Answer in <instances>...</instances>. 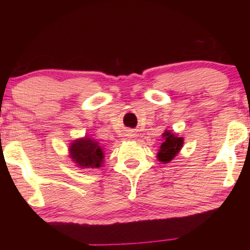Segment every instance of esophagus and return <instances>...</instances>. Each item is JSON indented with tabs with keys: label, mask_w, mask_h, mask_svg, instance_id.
Masks as SVG:
<instances>
[{
	"label": "esophagus",
	"mask_w": 250,
	"mask_h": 250,
	"mask_svg": "<svg viewBox=\"0 0 250 250\" xmlns=\"http://www.w3.org/2000/svg\"><path fill=\"white\" fill-rule=\"evenodd\" d=\"M128 136H129V134H128Z\"/></svg>",
	"instance_id": "34e87169"
}]
</instances>
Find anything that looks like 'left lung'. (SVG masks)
Listing matches in <instances>:
<instances>
[{
    "label": "left lung",
    "instance_id": "1",
    "mask_svg": "<svg viewBox=\"0 0 250 250\" xmlns=\"http://www.w3.org/2000/svg\"><path fill=\"white\" fill-rule=\"evenodd\" d=\"M162 136L164 141L158 149V152H157V159L160 163L167 164L175 158L177 153L183 148L184 139L182 136H179L175 133L168 131V129H166Z\"/></svg>",
    "mask_w": 250,
    "mask_h": 250
}]
</instances>
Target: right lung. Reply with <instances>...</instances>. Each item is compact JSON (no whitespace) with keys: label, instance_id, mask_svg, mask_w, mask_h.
<instances>
[{"label":"right lung","instance_id":"1","mask_svg":"<svg viewBox=\"0 0 250 250\" xmlns=\"http://www.w3.org/2000/svg\"><path fill=\"white\" fill-rule=\"evenodd\" d=\"M68 152L69 158L82 169L100 168L104 162V148L97 140L88 136L73 140L68 148Z\"/></svg>","mask_w":250,"mask_h":250}]
</instances>
